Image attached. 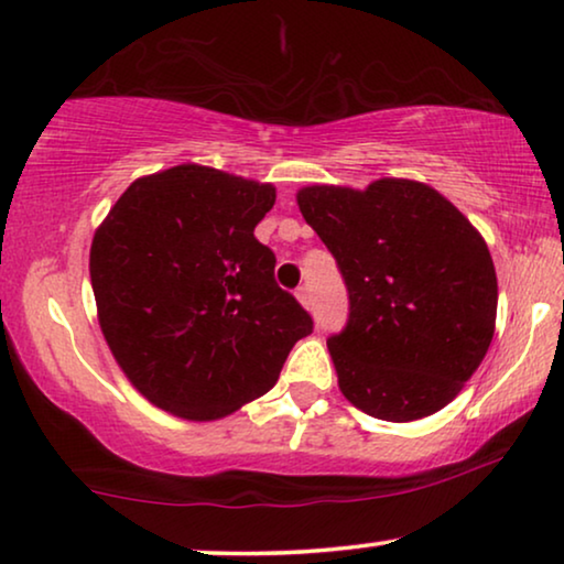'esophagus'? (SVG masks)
Segmentation results:
<instances>
[{
    "instance_id": "obj_1",
    "label": "esophagus",
    "mask_w": 564,
    "mask_h": 564,
    "mask_svg": "<svg viewBox=\"0 0 564 564\" xmlns=\"http://www.w3.org/2000/svg\"><path fill=\"white\" fill-rule=\"evenodd\" d=\"M296 299H299V304H301V306H304V308H311V293H308L306 285H301V289L296 291Z\"/></svg>"
}]
</instances>
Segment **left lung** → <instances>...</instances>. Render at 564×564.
I'll return each instance as SVG.
<instances>
[{
  "label": "left lung",
  "mask_w": 564,
  "mask_h": 564,
  "mask_svg": "<svg viewBox=\"0 0 564 564\" xmlns=\"http://www.w3.org/2000/svg\"><path fill=\"white\" fill-rule=\"evenodd\" d=\"M304 220L336 258L349 322L329 347L339 390L362 413L410 423L464 390L497 326L499 285L486 240L423 182L299 189Z\"/></svg>",
  "instance_id": "8db88e82"
}]
</instances>
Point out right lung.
<instances>
[{
	"instance_id": "add662e5",
	"label": "right lung",
	"mask_w": 564,
	"mask_h": 564,
	"mask_svg": "<svg viewBox=\"0 0 564 564\" xmlns=\"http://www.w3.org/2000/svg\"><path fill=\"white\" fill-rule=\"evenodd\" d=\"M275 187L199 164L139 176L98 225V324L129 382L184 420H217L279 382L314 322L273 279L256 225Z\"/></svg>"
}]
</instances>
